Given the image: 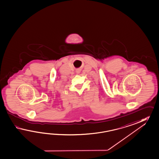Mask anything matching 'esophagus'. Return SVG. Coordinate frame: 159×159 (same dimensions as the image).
Segmentation results:
<instances>
[{
	"instance_id": "obj_1",
	"label": "esophagus",
	"mask_w": 159,
	"mask_h": 159,
	"mask_svg": "<svg viewBox=\"0 0 159 159\" xmlns=\"http://www.w3.org/2000/svg\"><path fill=\"white\" fill-rule=\"evenodd\" d=\"M76 73L77 74H79L80 73V70H77V71H76Z\"/></svg>"
}]
</instances>
